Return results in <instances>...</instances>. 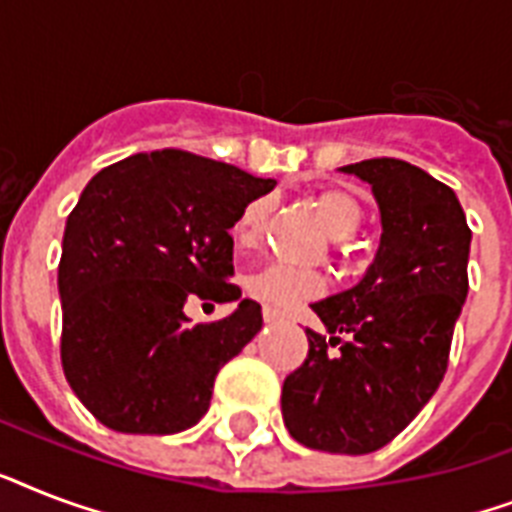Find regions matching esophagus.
Instances as JSON below:
<instances>
[{"label":"esophagus","instance_id":"esophagus-1","mask_svg":"<svg viewBox=\"0 0 512 512\" xmlns=\"http://www.w3.org/2000/svg\"><path fill=\"white\" fill-rule=\"evenodd\" d=\"M263 319L265 324H276V321H281V313H276L273 308H263Z\"/></svg>","mask_w":512,"mask_h":512}]
</instances>
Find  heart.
Returning <instances> with one entry per match:
<instances>
[{"label":"heart","mask_w":512,"mask_h":512,"mask_svg":"<svg viewBox=\"0 0 512 512\" xmlns=\"http://www.w3.org/2000/svg\"><path fill=\"white\" fill-rule=\"evenodd\" d=\"M316 212L321 215L324 225L332 239H348L358 231V225L364 220V207L353 193L342 191V188H327L321 191L316 199ZM268 199L249 201L247 207L241 209L236 223H233V239L239 247L255 244L260 231H263L265 215H268ZM249 295L257 297L260 303L276 311H287L292 305L311 300L324 289L319 273L303 271V268H289V265H268L263 271L252 273L247 279Z\"/></svg>","instance_id":"b5f03b06"}]
</instances>
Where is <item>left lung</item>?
<instances>
[{
    "mask_svg": "<svg viewBox=\"0 0 512 512\" xmlns=\"http://www.w3.org/2000/svg\"><path fill=\"white\" fill-rule=\"evenodd\" d=\"M372 185L380 247L345 292L313 303L324 329L284 380L281 414L308 449L369 454L393 441L444 380L468 297L470 228L457 193L401 159L340 167Z\"/></svg>",
    "mask_w": 512,
    "mask_h": 512,
    "instance_id": "left-lung-1",
    "label": "left lung"
}]
</instances>
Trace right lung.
<instances>
[{
  "label": "right lung",
  "mask_w": 512,
  "mask_h": 512,
  "mask_svg": "<svg viewBox=\"0 0 512 512\" xmlns=\"http://www.w3.org/2000/svg\"><path fill=\"white\" fill-rule=\"evenodd\" d=\"M276 180L185 151H151L100 170L63 231L60 361L106 428L170 436L207 414L220 366L263 327L255 300L191 324L185 303L239 300L231 228Z\"/></svg>",
  "instance_id": "add662e5"
}]
</instances>
